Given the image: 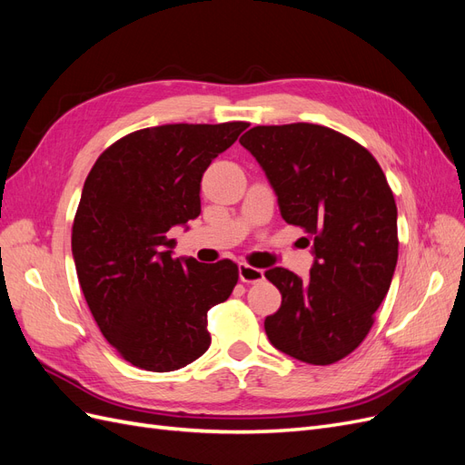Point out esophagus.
I'll return each mask as SVG.
<instances>
[{
  "label": "esophagus",
  "instance_id": "1",
  "mask_svg": "<svg viewBox=\"0 0 465 465\" xmlns=\"http://www.w3.org/2000/svg\"><path fill=\"white\" fill-rule=\"evenodd\" d=\"M238 277H241L242 283H260V281H263V272L248 263H238Z\"/></svg>",
  "mask_w": 465,
  "mask_h": 465
}]
</instances>
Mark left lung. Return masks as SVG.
Segmentation results:
<instances>
[{
  "mask_svg": "<svg viewBox=\"0 0 465 465\" xmlns=\"http://www.w3.org/2000/svg\"><path fill=\"white\" fill-rule=\"evenodd\" d=\"M265 173L281 217L312 236L311 277L283 267L267 340L308 364H331L372 328L398 263V207L382 168L353 139L316 124L256 125L241 137Z\"/></svg>",
  "mask_w": 465,
  "mask_h": 465,
  "instance_id": "1",
  "label": "left lung"
}]
</instances>
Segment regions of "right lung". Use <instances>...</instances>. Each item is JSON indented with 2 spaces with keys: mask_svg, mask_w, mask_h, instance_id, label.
<instances>
[{
  "mask_svg": "<svg viewBox=\"0 0 465 465\" xmlns=\"http://www.w3.org/2000/svg\"><path fill=\"white\" fill-rule=\"evenodd\" d=\"M246 122L171 124L110 145L85 180L74 221L79 285L106 341L134 367L171 372L209 349L207 311L231 297L238 267L174 258L202 213V176Z\"/></svg>",
  "mask_w": 465,
  "mask_h": 465,
  "instance_id": "obj_1",
  "label": "right lung"
}]
</instances>
